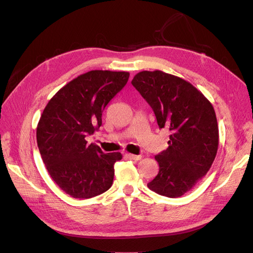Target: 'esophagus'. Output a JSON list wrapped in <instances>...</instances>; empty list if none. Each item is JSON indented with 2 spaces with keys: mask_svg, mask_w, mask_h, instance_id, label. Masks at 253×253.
<instances>
[{
  "mask_svg": "<svg viewBox=\"0 0 253 253\" xmlns=\"http://www.w3.org/2000/svg\"><path fill=\"white\" fill-rule=\"evenodd\" d=\"M126 156L129 159H133V160H139L141 158V155H135V154H131V153H128V154H126Z\"/></svg>",
  "mask_w": 253,
  "mask_h": 253,
  "instance_id": "34e87169",
  "label": "esophagus"
}]
</instances>
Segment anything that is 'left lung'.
<instances>
[{"label": "left lung", "instance_id": "left-lung-1", "mask_svg": "<svg viewBox=\"0 0 253 253\" xmlns=\"http://www.w3.org/2000/svg\"><path fill=\"white\" fill-rule=\"evenodd\" d=\"M154 112L159 128L171 133L167 150L155 159L159 165L150 190L179 197L207 174L216 156L218 126L211 102L190 82L162 71H143L132 80Z\"/></svg>", "mask_w": 253, "mask_h": 253}]
</instances>
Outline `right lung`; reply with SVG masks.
Returning a JSON list of instances; mask_svg holds the SVG:
<instances>
[{
    "mask_svg": "<svg viewBox=\"0 0 253 253\" xmlns=\"http://www.w3.org/2000/svg\"><path fill=\"white\" fill-rule=\"evenodd\" d=\"M129 77L127 72L90 71L59 89L37 126V143L52 180L75 198L108 191L119 152L103 153L86 141L102 125V112Z\"/></svg>",
    "mask_w": 253,
    "mask_h": 253,
    "instance_id": "right-lung-1",
    "label": "right lung"
}]
</instances>
